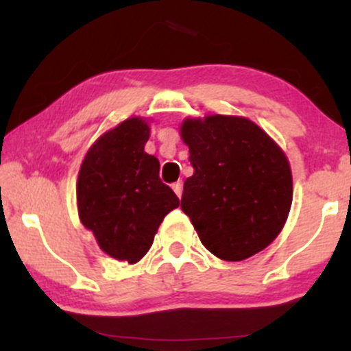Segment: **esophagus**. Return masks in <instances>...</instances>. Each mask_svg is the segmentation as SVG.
Here are the masks:
<instances>
[{
  "instance_id": "esophagus-1",
  "label": "esophagus",
  "mask_w": 351,
  "mask_h": 351,
  "mask_svg": "<svg viewBox=\"0 0 351 351\" xmlns=\"http://www.w3.org/2000/svg\"><path fill=\"white\" fill-rule=\"evenodd\" d=\"M173 191L178 195V198H181V193H183V181H176V183H173Z\"/></svg>"
}]
</instances>
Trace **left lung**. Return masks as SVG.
Returning <instances> with one entry per match:
<instances>
[{
  "label": "left lung",
  "mask_w": 351,
  "mask_h": 351,
  "mask_svg": "<svg viewBox=\"0 0 351 351\" xmlns=\"http://www.w3.org/2000/svg\"><path fill=\"white\" fill-rule=\"evenodd\" d=\"M181 136L195 173L181 209L201 243L224 261H244L276 239L292 204L287 158L251 120L211 115L186 120Z\"/></svg>",
  "instance_id": "1"
}]
</instances>
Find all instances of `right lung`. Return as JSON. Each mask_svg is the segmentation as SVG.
I'll list each match as a JSON object with an SVG mask.
<instances>
[{
    "label": "right lung",
    "instance_id": "1",
    "mask_svg": "<svg viewBox=\"0 0 351 351\" xmlns=\"http://www.w3.org/2000/svg\"><path fill=\"white\" fill-rule=\"evenodd\" d=\"M148 136L142 119L125 120L92 145L77 180L82 224L104 252L128 264L148 252L163 217L180 206L160 180V162L143 150Z\"/></svg>",
    "mask_w": 351,
    "mask_h": 351
}]
</instances>
